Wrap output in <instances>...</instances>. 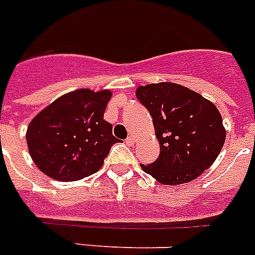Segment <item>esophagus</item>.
Returning a JSON list of instances; mask_svg holds the SVG:
<instances>
[{"instance_id":"1","label":"esophagus","mask_w":255,"mask_h":255,"mask_svg":"<svg viewBox=\"0 0 255 255\" xmlns=\"http://www.w3.org/2000/svg\"><path fill=\"white\" fill-rule=\"evenodd\" d=\"M125 142H126V144H128V145H132V144H134V142H135V140H134V136L130 135V136H128V138H126Z\"/></svg>"}]
</instances>
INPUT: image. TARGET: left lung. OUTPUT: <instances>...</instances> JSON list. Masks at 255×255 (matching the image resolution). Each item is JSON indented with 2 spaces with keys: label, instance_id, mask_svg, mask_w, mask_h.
I'll use <instances>...</instances> for the list:
<instances>
[{
  "label": "left lung",
  "instance_id": "8db88e82",
  "mask_svg": "<svg viewBox=\"0 0 255 255\" xmlns=\"http://www.w3.org/2000/svg\"><path fill=\"white\" fill-rule=\"evenodd\" d=\"M136 98L153 120L160 154L142 169L160 183L182 184L197 178L218 157L226 130L212 102L173 82L139 86Z\"/></svg>",
  "mask_w": 255,
  "mask_h": 255
}]
</instances>
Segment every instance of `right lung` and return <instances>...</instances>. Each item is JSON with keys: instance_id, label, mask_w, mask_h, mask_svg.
Here are the masks:
<instances>
[{"instance_id": "1", "label": "right lung", "mask_w": 255, "mask_h": 255, "mask_svg": "<svg viewBox=\"0 0 255 255\" xmlns=\"http://www.w3.org/2000/svg\"><path fill=\"white\" fill-rule=\"evenodd\" d=\"M111 91H72L41 111L27 130L28 149L42 173L62 182L97 173L119 139L103 119Z\"/></svg>"}]
</instances>
